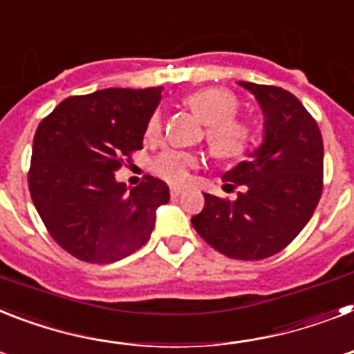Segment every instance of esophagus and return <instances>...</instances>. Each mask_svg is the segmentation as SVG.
I'll return each mask as SVG.
<instances>
[{"mask_svg": "<svg viewBox=\"0 0 354 354\" xmlns=\"http://www.w3.org/2000/svg\"><path fill=\"white\" fill-rule=\"evenodd\" d=\"M183 192V187H171V196L178 198Z\"/></svg>", "mask_w": 354, "mask_h": 354, "instance_id": "obj_1", "label": "esophagus"}]
</instances>
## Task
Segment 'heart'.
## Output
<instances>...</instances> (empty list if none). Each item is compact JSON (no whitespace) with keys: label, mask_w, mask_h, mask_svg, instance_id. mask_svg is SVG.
Masks as SVG:
<instances>
[{"label":"heart","mask_w":354,"mask_h":354,"mask_svg":"<svg viewBox=\"0 0 354 354\" xmlns=\"http://www.w3.org/2000/svg\"><path fill=\"white\" fill-rule=\"evenodd\" d=\"M187 107L194 111L205 123V140L211 152L220 160H234L242 156L252 140V125L245 120L236 118L240 103L238 97L220 87H207L194 91L183 97ZM162 132L160 114L149 120L145 129L147 140H156ZM198 156L183 151H165L154 160L152 167L162 178L171 183H183L198 167Z\"/></svg>","instance_id":"1"}]
</instances>
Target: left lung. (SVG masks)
Returning <instances> with one entry per match:
<instances>
[{
    "label": "left lung",
    "instance_id": "8db88e82",
    "mask_svg": "<svg viewBox=\"0 0 354 354\" xmlns=\"http://www.w3.org/2000/svg\"><path fill=\"white\" fill-rule=\"evenodd\" d=\"M257 97L263 140L249 160L222 176L223 189L243 187L234 202L203 194L192 227L211 247L236 260L280 252L311 220L322 196L324 143L317 122L297 96L272 85L238 82Z\"/></svg>",
    "mask_w": 354,
    "mask_h": 354
}]
</instances>
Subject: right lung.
Instances as JSON below:
<instances>
[{
	"label": "right lung",
	"mask_w": 354,
	"mask_h": 354,
	"mask_svg": "<svg viewBox=\"0 0 354 354\" xmlns=\"http://www.w3.org/2000/svg\"><path fill=\"white\" fill-rule=\"evenodd\" d=\"M162 87L103 88L63 100L37 127L28 191L59 247L77 260L112 263L145 245L167 183L145 176L127 191L114 172L143 149Z\"/></svg>",
	"instance_id": "right-lung-1"
}]
</instances>
